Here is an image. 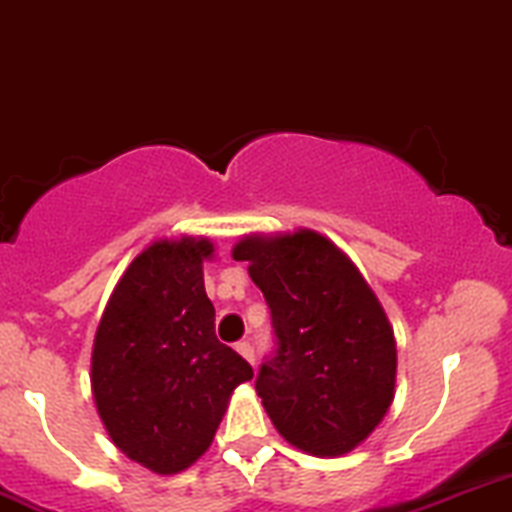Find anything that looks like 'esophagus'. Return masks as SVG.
I'll return each instance as SVG.
<instances>
[{"mask_svg":"<svg viewBox=\"0 0 512 512\" xmlns=\"http://www.w3.org/2000/svg\"><path fill=\"white\" fill-rule=\"evenodd\" d=\"M235 349H237V354L245 356V359L250 361V364H255V349H252L250 342H237Z\"/></svg>","mask_w":512,"mask_h":512,"instance_id":"esophagus-1","label":"esophagus"}]
</instances>
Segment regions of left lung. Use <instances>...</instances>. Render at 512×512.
Wrapping results in <instances>:
<instances>
[{"mask_svg":"<svg viewBox=\"0 0 512 512\" xmlns=\"http://www.w3.org/2000/svg\"><path fill=\"white\" fill-rule=\"evenodd\" d=\"M272 312L277 354L255 389L280 436L337 458L384 421L396 389V339L374 289L324 235H245L232 247Z\"/></svg>","mask_w":512,"mask_h":512,"instance_id":"left-lung-1","label":"left lung"}]
</instances>
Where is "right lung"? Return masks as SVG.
<instances>
[{"instance_id": "1", "label": "right lung", "mask_w": 512, "mask_h": 512, "mask_svg": "<svg viewBox=\"0 0 512 512\" xmlns=\"http://www.w3.org/2000/svg\"><path fill=\"white\" fill-rule=\"evenodd\" d=\"M208 237L151 242L113 287L91 354V391L121 453L160 476L193 466L213 443L252 366L215 337L205 294Z\"/></svg>"}]
</instances>
